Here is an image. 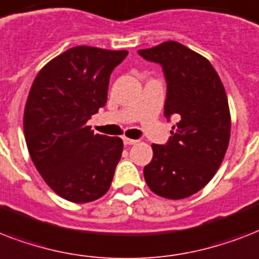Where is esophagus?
Returning a JSON list of instances; mask_svg holds the SVG:
<instances>
[{"label": "esophagus", "instance_id": "1", "mask_svg": "<svg viewBox=\"0 0 259 259\" xmlns=\"http://www.w3.org/2000/svg\"><path fill=\"white\" fill-rule=\"evenodd\" d=\"M123 140V144L125 145H134V144H137V140H133V138H129V137H123L122 138Z\"/></svg>", "mask_w": 259, "mask_h": 259}]
</instances>
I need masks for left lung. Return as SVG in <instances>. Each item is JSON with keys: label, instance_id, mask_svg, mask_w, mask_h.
Segmentation results:
<instances>
[{"label": "left lung", "instance_id": "1", "mask_svg": "<svg viewBox=\"0 0 259 259\" xmlns=\"http://www.w3.org/2000/svg\"><path fill=\"white\" fill-rule=\"evenodd\" d=\"M138 54L162 66L168 83L164 113L180 118L166 145H152L153 158L144 177L158 196L184 199L208 184L229 148L231 115L225 86L204 56L180 42L169 40Z\"/></svg>", "mask_w": 259, "mask_h": 259}]
</instances>
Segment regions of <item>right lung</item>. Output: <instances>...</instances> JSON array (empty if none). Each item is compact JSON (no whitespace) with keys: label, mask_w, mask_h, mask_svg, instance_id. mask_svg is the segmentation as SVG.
Instances as JSON below:
<instances>
[{"label":"right lung","mask_w":259,"mask_h":259,"mask_svg":"<svg viewBox=\"0 0 259 259\" xmlns=\"http://www.w3.org/2000/svg\"><path fill=\"white\" fill-rule=\"evenodd\" d=\"M127 51L79 46L48 62L34 78L24 110V134L48 187L72 203L109 191L122 156L119 137L94 134L91 115L107 102L111 71Z\"/></svg>","instance_id":"obj_1"}]
</instances>
